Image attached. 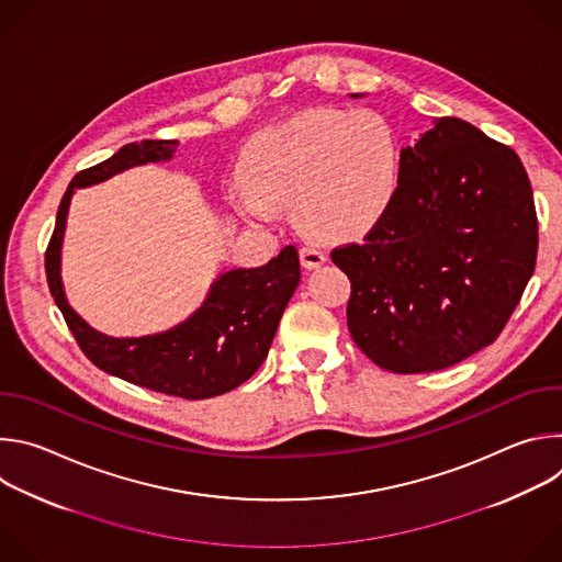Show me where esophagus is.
Segmentation results:
<instances>
[{"label": "esophagus", "mask_w": 562, "mask_h": 562, "mask_svg": "<svg viewBox=\"0 0 562 562\" xmlns=\"http://www.w3.org/2000/svg\"><path fill=\"white\" fill-rule=\"evenodd\" d=\"M300 262L304 269H317L327 262V251L319 245H306L300 249Z\"/></svg>", "instance_id": "1"}]
</instances>
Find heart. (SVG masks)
Here are the masks:
<instances>
[{"mask_svg": "<svg viewBox=\"0 0 562 562\" xmlns=\"http://www.w3.org/2000/svg\"><path fill=\"white\" fill-rule=\"evenodd\" d=\"M245 173L228 184L233 206L256 222L295 202L300 224L323 237H356L391 209L400 184V148L373 111H304L258 133Z\"/></svg>", "mask_w": 562, "mask_h": 562, "instance_id": "heart-1", "label": "heart"}]
</instances>
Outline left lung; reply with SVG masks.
I'll return each mask as SVG.
<instances>
[{
	"mask_svg": "<svg viewBox=\"0 0 562 562\" xmlns=\"http://www.w3.org/2000/svg\"><path fill=\"white\" fill-rule=\"evenodd\" d=\"M536 254L533 193L516 150L440 117L400 150L386 215L331 260L351 280L347 325L367 358L393 373H429L501 336Z\"/></svg>",
	"mask_w": 562,
	"mask_h": 562,
	"instance_id": "left-lung-1",
	"label": "left lung"
}]
</instances>
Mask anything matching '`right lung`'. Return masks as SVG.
I'll list each match as a JSON object with an SVG mask.
<instances>
[{
	"mask_svg": "<svg viewBox=\"0 0 562 562\" xmlns=\"http://www.w3.org/2000/svg\"><path fill=\"white\" fill-rule=\"evenodd\" d=\"M176 148V139L133 142L104 162L79 171L57 209L46 249V278L70 334L95 367L157 393L204 400L247 382L265 362L280 317L300 282L295 247H284L265 267L222 273L202 306L184 323L142 338H111L95 331L70 308L61 282V243L75 189L100 184L133 167L167 162Z\"/></svg>",
	"mask_w": 562,
	"mask_h": 562,
	"instance_id": "add662e5",
	"label": "right lung"
}]
</instances>
